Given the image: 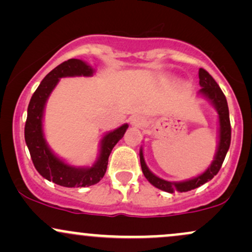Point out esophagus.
<instances>
[{
  "label": "esophagus",
  "mask_w": 252,
  "mask_h": 252,
  "mask_svg": "<svg viewBox=\"0 0 252 252\" xmlns=\"http://www.w3.org/2000/svg\"><path fill=\"white\" fill-rule=\"evenodd\" d=\"M130 124H131L132 126H135V128H142L144 121L141 116H132L130 118Z\"/></svg>",
  "instance_id": "esophagus-1"
}]
</instances>
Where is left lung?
I'll return each mask as SVG.
<instances>
[{"instance_id": "1", "label": "left lung", "mask_w": 252, "mask_h": 252, "mask_svg": "<svg viewBox=\"0 0 252 252\" xmlns=\"http://www.w3.org/2000/svg\"><path fill=\"white\" fill-rule=\"evenodd\" d=\"M199 84H200L201 89L199 94H202L205 98L210 100L211 103L215 105V108L218 112L219 116V143L218 149H217L215 160L212 161L211 166L205 170L200 175H198L194 179L190 180L182 181V182H172L163 180V179L158 178L148 169L146 162L143 158L142 149L140 150V161L141 167H142V172L146 179L148 180L153 186L156 189L164 190L168 193H174L175 190L178 192H187V190L198 189L201 185L206 184L207 181L212 180L215 175L218 174L219 169H220L224 158L226 156V153L230 148L231 143V124H230V116H228V106L226 102V97L222 94L221 89L213 79L212 76L204 68H199Z\"/></svg>"}]
</instances>
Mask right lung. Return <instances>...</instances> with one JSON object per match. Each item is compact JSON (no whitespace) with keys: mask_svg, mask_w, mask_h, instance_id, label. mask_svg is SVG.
Listing matches in <instances>:
<instances>
[{"mask_svg":"<svg viewBox=\"0 0 252 252\" xmlns=\"http://www.w3.org/2000/svg\"><path fill=\"white\" fill-rule=\"evenodd\" d=\"M94 74V68L79 59H68L58 65L40 83L31 98L25 126V140L30 154L39 174L63 187H88L103 179L108 168L109 155L116 143L123 137L128 124H123L114 131H110L100 142V154L92 167H72L60 160L52 153L45 140L42 130V117L45 104L51 92L56 88L60 78Z\"/></svg>","mask_w":252,"mask_h":252,"instance_id":"1","label":"right lung"}]
</instances>
